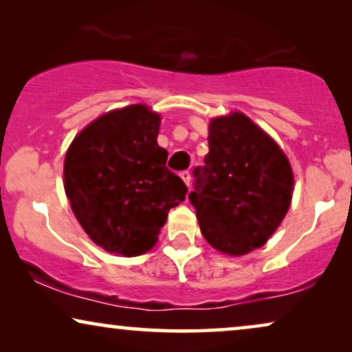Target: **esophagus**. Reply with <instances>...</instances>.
<instances>
[{
	"label": "esophagus",
	"instance_id": "obj_1",
	"mask_svg": "<svg viewBox=\"0 0 352 352\" xmlns=\"http://www.w3.org/2000/svg\"><path fill=\"white\" fill-rule=\"evenodd\" d=\"M180 177H182V180H184L185 184L190 186V180H191V173H190V170H182V172H180Z\"/></svg>",
	"mask_w": 352,
	"mask_h": 352
}]
</instances>
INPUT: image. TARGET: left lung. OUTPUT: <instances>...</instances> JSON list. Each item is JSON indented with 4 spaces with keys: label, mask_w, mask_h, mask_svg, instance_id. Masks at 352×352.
I'll return each mask as SVG.
<instances>
[{
    "label": "left lung",
    "mask_w": 352,
    "mask_h": 352,
    "mask_svg": "<svg viewBox=\"0 0 352 352\" xmlns=\"http://www.w3.org/2000/svg\"><path fill=\"white\" fill-rule=\"evenodd\" d=\"M208 142L188 198L209 245L243 256L264 245L288 212L292 167L278 144L240 112L210 122Z\"/></svg>",
    "instance_id": "obj_1"
}]
</instances>
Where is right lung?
<instances>
[{"mask_svg": "<svg viewBox=\"0 0 352 352\" xmlns=\"http://www.w3.org/2000/svg\"><path fill=\"white\" fill-rule=\"evenodd\" d=\"M161 117L146 106L111 111L83 129L64 161L65 195L98 246L124 256L151 250L188 188L166 167Z\"/></svg>", "mask_w": 352, "mask_h": 352, "instance_id": "add662e5", "label": "right lung"}]
</instances>
